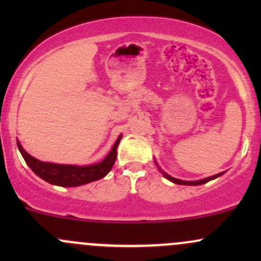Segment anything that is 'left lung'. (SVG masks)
Listing matches in <instances>:
<instances>
[{
	"label": "left lung",
	"mask_w": 261,
	"mask_h": 261,
	"mask_svg": "<svg viewBox=\"0 0 261 261\" xmlns=\"http://www.w3.org/2000/svg\"><path fill=\"white\" fill-rule=\"evenodd\" d=\"M160 168V167H158ZM161 170V169H160ZM162 174L166 176L167 179L170 181L175 182V184H179V185H201V184H205V182H207L210 180H212V179H216L218 176H221L223 174V173H218L216 175H212V176H208V178H205V179H201V180H194V181H187V180H180V179H176V178H173V176H170L167 174V173H164L163 170H162Z\"/></svg>",
	"instance_id": "obj_1"
}]
</instances>
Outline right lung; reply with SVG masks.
<instances>
[{
	"mask_svg": "<svg viewBox=\"0 0 261 261\" xmlns=\"http://www.w3.org/2000/svg\"><path fill=\"white\" fill-rule=\"evenodd\" d=\"M121 140V135L118 137L116 142L114 143L112 151L104 158L103 161L92 166H68V164H56L49 163V162H41L37 158L32 157L31 154L27 153L24 148L20 146L17 141L18 149L24 158L25 163L28 164L29 168L45 181L50 184L59 185V187H80V185L87 184V182L95 181L98 179L104 178L110 169L113 168L114 163L116 161V148H118L119 142Z\"/></svg>",
	"mask_w": 261,
	"mask_h": 261,
	"instance_id": "obj_1",
	"label": "right lung"
}]
</instances>
